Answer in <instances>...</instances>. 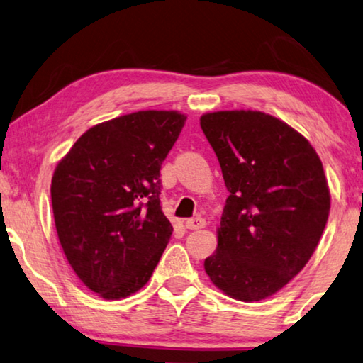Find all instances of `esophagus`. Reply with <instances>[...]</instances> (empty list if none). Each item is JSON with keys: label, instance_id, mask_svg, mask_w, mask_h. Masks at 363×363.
Masks as SVG:
<instances>
[{"label": "esophagus", "instance_id": "esophagus-1", "mask_svg": "<svg viewBox=\"0 0 363 363\" xmlns=\"http://www.w3.org/2000/svg\"><path fill=\"white\" fill-rule=\"evenodd\" d=\"M184 226H186L187 229H192V231H195V229H202L206 226V221L203 220V218H191V220H187L186 223H184Z\"/></svg>", "mask_w": 363, "mask_h": 363}]
</instances>
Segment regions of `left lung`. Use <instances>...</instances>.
I'll return each mask as SVG.
<instances>
[{"label": "left lung", "mask_w": 363, "mask_h": 363, "mask_svg": "<svg viewBox=\"0 0 363 363\" xmlns=\"http://www.w3.org/2000/svg\"><path fill=\"white\" fill-rule=\"evenodd\" d=\"M200 125L229 192L205 272L231 298L263 301L302 272L320 242L331 206L323 164L301 132L272 114L205 113Z\"/></svg>", "instance_id": "8db88e82"}]
</instances>
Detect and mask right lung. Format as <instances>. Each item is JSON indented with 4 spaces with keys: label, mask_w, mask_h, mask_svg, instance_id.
Wrapping results in <instances>:
<instances>
[{
    "label": "right lung",
    "mask_w": 363,
    "mask_h": 363,
    "mask_svg": "<svg viewBox=\"0 0 363 363\" xmlns=\"http://www.w3.org/2000/svg\"><path fill=\"white\" fill-rule=\"evenodd\" d=\"M186 119L172 109H147L105 121L56 164L57 239L79 279L106 301L142 289L169 242L160 168Z\"/></svg>",
    "instance_id": "1"
}]
</instances>
